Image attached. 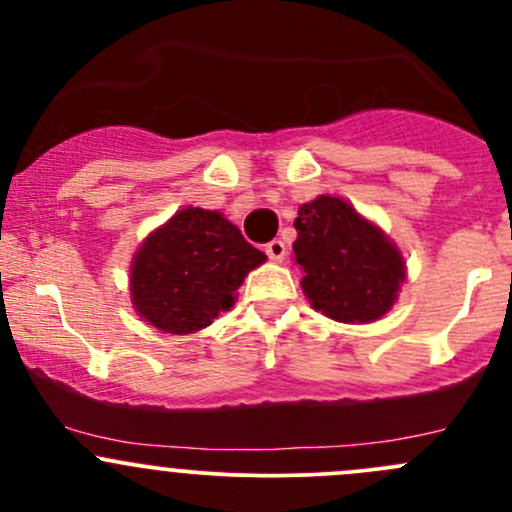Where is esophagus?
Wrapping results in <instances>:
<instances>
[{"instance_id": "esophagus-1", "label": "esophagus", "mask_w": 512, "mask_h": 512, "mask_svg": "<svg viewBox=\"0 0 512 512\" xmlns=\"http://www.w3.org/2000/svg\"><path fill=\"white\" fill-rule=\"evenodd\" d=\"M265 252H267V257H270V260L282 262L287 257V245L282 240H272V242H267V245H265Z\"/></svg>"}]
</instances>
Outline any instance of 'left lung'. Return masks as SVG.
Masks as SVG:
<instances>
[{
    "mask_svg": "<svg viewBox=\"0 0 512 512\" xmlns=\"http://www.w3.org/2000/svg\"><path fill=\"white\" fill-rule=\"evenodd\" d=\"M294 260L317 312L337 322H376L394 307L406 262L399 247L342 198L319 195L299 208Z\"/></svg>",
    "mask_w": 512,
    "mask_h": 512,
    "instance_id": "1",
    "label": "left lung"
}]
</instances>
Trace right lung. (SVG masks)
Listing matches in <instances>:
<instances>
[{
  "label": "right lung",
  "instance_id": "obj_1",
  "mask_svg": "<svg viewBox=\"0 0 512 512\" xmlns=\"http://www.w3.org/2000/svg\"><path fill=\"white\" fill-rule=\"evenodd\" d=\"M265 260L215 210H178L133 255L131 302L160 332L193 334L232 307L247 272Z\"/></svg>",
  "mask_w": 512,
  "mask_h": 512
}]
</instances>
